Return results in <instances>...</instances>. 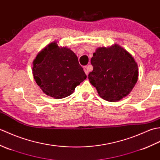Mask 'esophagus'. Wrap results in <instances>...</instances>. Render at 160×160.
<instances>
[{"mask_svg":"<svg viewBox=\"0 0 160 160\" xmlns=\"http://www.w3.org/2000/svg\"><path fill=\"white\" fill-rule=\"evenodd\" d=\"M89 66H85V67H84V72H85V73H86L87 76L88 75V73H89Z\"/></svg>","mask_w":160,"mask_h":160,"instance_id":"1","label":"esophagus"}]
</instances>
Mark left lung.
Wrapping results in <instances>:
<instances>
[{"label": "left lung", "instance_id": "1", "mask_svg": "<svg viewBox=\"0 0 160 160\" xmlns=\"http://www.w3.org/2000/svg\"><path fill=\"white\" fill-rule=\"evenodd\" d=\"M91 63L93 71L88 78L99 96L108 102H117L132 91L138 79V67L134 58L117 44L99 47Z\"/></svg>", "mask_w": 160, "mask_h": 160}]
</instances>
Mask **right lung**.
I'll return each instance as SVG.
<instances>
[{"label": "right lung", "instance_id": "obj_1", "mask_svg": "<svg viewBox=\"0 0 160 160\" xmlns=\"http://www.w3.org/2000/svg\"><path fill=\"white\" fill-rule=\"evenodd\" d=\"M33 78L47 96L60 99L70 96L87 78L77 56L70 49L50 43L33 62Z\"/></svg>", "mask_w": 160, "mask_h": 160}]
</instances>
